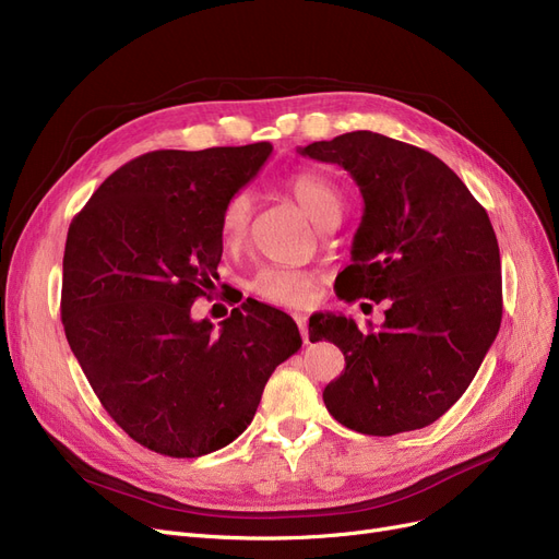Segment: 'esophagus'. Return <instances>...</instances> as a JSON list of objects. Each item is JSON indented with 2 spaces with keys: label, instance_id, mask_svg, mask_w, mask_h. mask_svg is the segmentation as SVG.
<instances>
[{
  "label": "esophagus",
  "instance_id": "obj_1",
  "mask_svg": "<svg viewBox=\"0 0 559 559\" xmlns=\"http://www.w3.org/2000/svg\"><path fill=\"white\" fill-rule=\"evenodd\" d=\"M297 326H299V333H301V340L304 343L308 345L310 343V337H308V320H306V314H297Z\"/></svg>",
  "mask_w": 559,
  "mask_h": 559
}]
</instances>
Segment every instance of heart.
I'll return each instance as SVG.
<instances>
[{"mask_svg":"<svg viewBox=\"0 0 559 559\" xmlns=\"http://www.w3.org/2000/svg\"><path fill=\"white\" fill-rule=\"evenodd\" d=\"M287 187L314 224H320L329 212L340 210L337 189L318 174H297L287 180ZM249 224L251 197L249 191H237L226 201L219 216L222 245L228 251L239 249L249 235ZM312 287L314 281L308 272L287 270V266H264V270H260L251 281L253 295L270 304L287 308L306 306L312 299Z\"/></svg>","mask_w":559,"mask_h":559,"instance_id":"1","label":"heart"}]
</instances>
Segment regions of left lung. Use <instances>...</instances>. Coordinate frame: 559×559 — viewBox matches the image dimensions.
Returning a JSON list of instances; mask_svg holds the SVG:
<instances>
[{
  "label": "left lung",
  "instance_id": "8db88e82",
  "mask_svg": "<svg viewBox=\"0 0 559 559\" xmlns=\"http://www.w3.org/2000/svg\"><path fill=\"white\" fill-rule=\"evenodd\" d=\"M299 155L354 178L362 216L337 297L388 301L377 331L310 318L345 372L324 388L329 414L354 431L393 436L439 420L466 393L502 320L500 249L489 214L439 157L377 132L314 141Z\"/></svg>",
  "mask_w": 559,
  "mask_h": 559
}]
</instances>
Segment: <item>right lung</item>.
I'll return each mask as SVG.
<instances>
[{
    "label": "right lung",
    "mask_w": 559,
    "mask_h": 559,
    "mask_svg": "<svg viewBox=\"0 0 559 559\" xmlns=\"http://www.w3.org/2000/svg\"><path fill=\"white\" fill-rule=\"evenodd\" d=\"M272 143L155 151L114 171L72 219L63 253L68 345L107 414L153 452L193 459L233 443L276 366L301 347L295 320L247 299L193 320L224 245L226 201Z\"/></svg>",
    "instance_id": "obj_1"
}]
</instances>
